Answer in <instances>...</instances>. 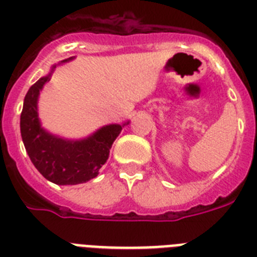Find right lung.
<instances>
[{
    "label": "right lung",
    "mask_w": 257,
    "mask_h": 257,
    "mask_svg": "<svg viewBox=\"0 0 257 257\" xmlns=\"http://www.w3.org/2000/svg\"><path fill=\"white\" fill-rule=\"evenodd\" d=\"M70 60L73 57L62 60L61 64ZM57 65L52 66L51 72L35 82L26 94L21 135L30 159L47 180L59 185H75L98 176L108 159L112 144L129 121L104 125L81 140L64 139L43 128L38 112L39 95Z\"/></svg>",
    "instance_id": "add662e5"
}]
</instances>
